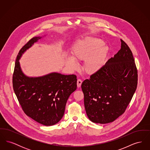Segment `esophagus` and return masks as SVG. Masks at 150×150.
Here are the masks:
<instances>
[{
	"label": "esophagus",
	"instance_id": "1",
	"mask_svg": "<svg viewBox=\"0 0 150 150\" xmlns=\"http://www.w3.org/2000/svg\"><path fill=\"white\" fill-rule=\"evenodd\" d=\"M81 83H82L81 80V79H78V80H77V86H78V88L80 87V86L81 85Z\"/></svg>",
	"mask_w": 150,
	"mask_h": 150
}]
</instances>
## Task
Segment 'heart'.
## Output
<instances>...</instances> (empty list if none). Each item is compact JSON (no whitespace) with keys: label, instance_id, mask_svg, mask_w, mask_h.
<instances>
[{"label":"heart","instance_id":"heart-1","mask_svg":"<svg viewBox=\"0 0 150 150\" xmlns=\"http://www.w3.org/2000/svg\"><path fill=\"white\" fill-rule=\"evenodd\" d=\"M108 48L99 38L86 37L79 40L72 49V56L68 57L66 65L71 70L78 68L77 61H84L83 70L88 75L99 71L107 57Z\"/></svg>","mask_w":150,"mask_h":150}]
</instances>
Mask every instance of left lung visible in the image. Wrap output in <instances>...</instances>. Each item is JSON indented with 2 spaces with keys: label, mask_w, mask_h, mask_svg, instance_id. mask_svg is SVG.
Masks as SVG:
<instances>
[{
  "label": "left lung",
  "mask_w": 150,
  "mask_h": 150,
  "mask_svg": "<svg viewBox=\"0 0 150 150\" xmlns=\"http://www.w3.org/2000/svg\"><path fill=\"white\" fill-rule=\"evenodd\" d=\"M138 74L132 52L121 39V49L81 84L91 121L107 124L122 114L136 92Z\"/></svg>",
  "instance_id": "8db88e82"
}]
</instances>
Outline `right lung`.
Segmentation results:
<instances>
[{
	"mask_svg": "<svg viewBox=\"0 0 150 150\" xmlns=\"http://www.w3.org/2000/svg\"><path fill=\"white\" fill-rule=\"evenodd\" d=\"M42 37L30 40L20 50L13 75L14 93L24 112L45 126L61 120L69 96L77 88L75 75L52 72L39 77H29L22 72L19 60L22 54Z\"/></svg>",
	"mask_w": 150,
	"mask_h": 150,
	"instance_id": "right-lung-1",
	"label": "right lung"
}]
</instances>
